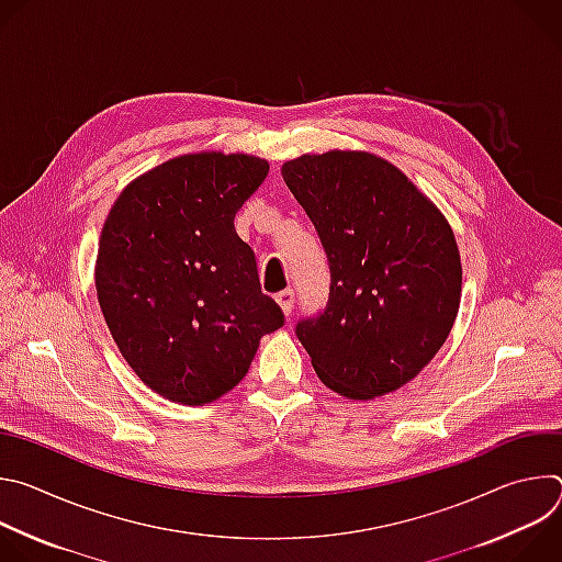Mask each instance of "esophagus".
Returning a JSON list of instances; mask_svg holds the SVG:
<instances>
[{
	"mask_svg": "<svg viewBox=\"0 0 562 562\" xmlns=\"http://www.w3.org/2000/svg\"><path fill=\"white\" fill-rule=\"evenodd\" d=\"M276 302L280 304L282 313L289 317V315H291V311H293V302H295V293H293V289H284V291H280V293L276 295Z\"/></svg>",
	"mask_w": 562,
	"mask_h": 562,
	"instance_id": "34e87169",
	"label": "esophagus"
}]
</instances>
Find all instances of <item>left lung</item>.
Here are the masks:
<instances>
[{"label": "left lung", "instance_id": "1", "mask_svg": "<svg viewBox=\"0 0 562 562\" xmlns=\"http://www.w3.org/2000/svg\"><path fill=\"white\" fill-rule=\"evenodd\" d=\"M282 178L331 271L327 308L295 329L317 378L349 400L405 386L440 351L460 306L462 265L447 217L367 150L306 153L282 165Z\"/></svg>", "mask_w": 562, "mask_h": 562}]
</instances>
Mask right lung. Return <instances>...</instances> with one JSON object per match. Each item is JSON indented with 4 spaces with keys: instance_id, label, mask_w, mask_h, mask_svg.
<instances>
[{
    "instance_id": "obj_1",
    "label": "right lung",
    "mask_w": 562,
    "mask_h": 562,
    "mask_svg": "<svg viewBox=\"0 0 562 562\" xmlns=\"http://www.w3.org/2000/svg\"><path fill=\"white\" fill-rule=\"evenodd\" d=\"M267 173V159L247 153L178 155L135 178L106 215L100 308L128 367L171 403L228 393L260 338L284 325L233 226Z\"/></svg>"
}]
</instances>
